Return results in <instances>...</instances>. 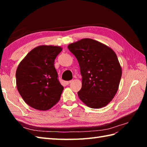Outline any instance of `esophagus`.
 <instances>
[{"mask_svg":"<svg viewBox=\"0 0 147 147\" xmlns=\"http://www.w3.org/2000/svg\"><path fill=\"white\" fill-rule=\"evenodd\" d=\"M72 82H73V81H72V80L69 81V82H65V84H66V85H69V84H70L71 83H72Z\"/></svg>","mask_w":147,"mask_h":147,"instance_id":"34e87169","label":"esophagus"}]
</instances>
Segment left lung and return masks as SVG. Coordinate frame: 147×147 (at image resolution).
Returning a JSON list of instances; mask_svg holds the SVG:
<instances>
[{
    "mask_svg": "<svg viewBox=\"0 0 147 147\" xmlns=\"http://www.w3.org/2000/svg\"><path fill=\"white\" fill-rule=\"evenodd\" d=\"M76 57L82 76L78 95L88 107L107 105L116 94L122 76L117 55L109 47L91 38H83L67 46Z\"/></svg>",
    "mask_w": 147,
    "mask_h": 147,
    "instance_id": "1",
    "label": "left lung"
}]
</instances>
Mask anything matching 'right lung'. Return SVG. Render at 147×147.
Wrapping results in <instances>:
<instances>
[{"label":"right lung","instance_id":"right-lung-1","mask_svg":"<svg viewBox=\"0 0 147 147\" xmlns=\"http://www.w3.org/2000/svg\"><path fill=\"white\" fill-rule=\"evenodd\" d=\"M62 50L59 46H38L18 65L17 89L24 101L36 110L47 111L61 98L64 87L57 79L54 61Z\"/></svg>","mask_w":147,"mask_h":147}]
</instances>
